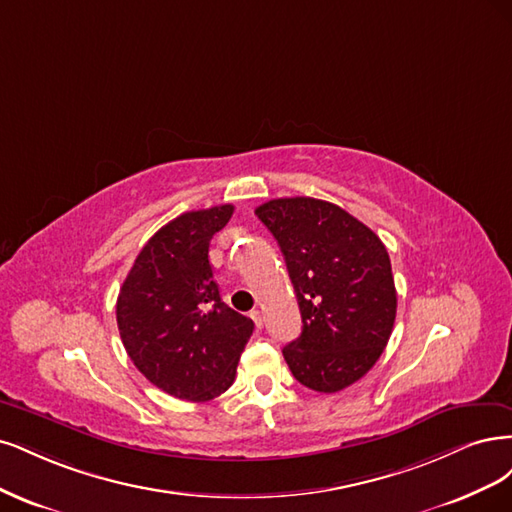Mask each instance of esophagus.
Here are the masks:
<instances>
[{
    "label": "esophagus",
    "instance_id": "34e87169",
    "mask_svg": "<svg viewBox=\"0 0 512 512\" xmlns=\"http://www.w3.org/2000/svg\"><path fill=\"white\" fill-rule=\"evenodd\" d=\"M251 319L255 321V325L261 329L263 327V312L257 308V310H251Z\"/></svg>",
    "mask_w": 512,
    "mask_h": 512
}]
</instances>
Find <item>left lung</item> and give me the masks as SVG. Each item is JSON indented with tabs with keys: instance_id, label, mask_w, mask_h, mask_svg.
I'll use <instances>...</instances> for the list:
<instances>
[{
	"instance_id": "1",
	"label": "left lung",
	"mask_w": 512,
	"mask_h": 512,
	"mask_svg": "<svg viewBox=\"0 0 512 512\" xmlns=\"http://www.w3.org/2000/svg\"><path fill=\"white\" fill-rule=\"evenodd\" d=\"M255 214L285 255L302 334L283 355L295 381L321 393L353 385L389 342L398 293L385 244L336 204L280 197Z\"/></svg>"
}]
</instances>
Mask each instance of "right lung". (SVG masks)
<instances>
[{
    "label": "right lung",
    "instance_id": "right-lung-1",
    "mask_svg": "<svg viewBox=\"0 0 512 512\" xmlns=\"http://www.w3.org/2000/svg\"><path fill=\"white\" fill-rule=\"evenodd\" d=\"M234 206L180 214L148 240L117 300L134 366L178 400L208 402L232 387L253 321L221 302L208 249Z\"/></svg>",
    "mask_w": 512,
    "mask_h": 512
}]
</instances>
